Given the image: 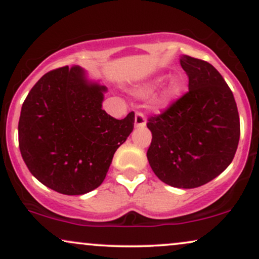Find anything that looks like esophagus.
Instances as JSON below:
<instances>
[{
    "mask_svg": "<svg viewBox=\"0 0 259 259\" xmlns=\"http://www.w3.org/2000/svg\"><path fill=\"white\" fill-rule=\"evenodd\" d=\"M146 126V119L142 113L138 112L135 115V127H145Z\"/></svg>",
    "mask_w": 259,
    "mask_h": 259,
    "instance_id": "1",
    "label": "esophagus"
}]
</instances>
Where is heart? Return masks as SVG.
I'll use <instances>...</instances> for the list:
<instances>
[{
	"mask_svg": "<svg viewBox=\"0 0 259 259\" xmlns=\"http://www.w3.org/2000/svg\"><path fill=\"white\" fill-rule=\"evenodd\" d=\"M165 78H167L165 75H157L152 79L147 80L144 84H141L135 89V95H138L140 97L150 96V95H152L153 92L164 82ZM185 88L186 82L183 76H173V78L169 79L162 88V90H160L157 99L154 100V106L159 109L168 108V107H170L183 96Z\"/></svg>",
	"mask_w": 259,
	"mask_h": 259,
	"instance_id": "obj_1",
	"label": "heart"
}]
</instances>
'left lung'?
Listing matches in <instances>:
<instances>
[{
    "instance_id": "left-lung-1",
    "label": "left lung",
    "mask_w": 259,
    "mask_h": 259,
    "mask_svg": "<svg viewBox=\"0 0 259 259\" xmlns=\"http://www.w3.org/2000/svg\"><path fill=\"white\" fill-rule=\"evenodd\" d=\"M180 64L189 92L148 119L147 159L163 183L194 189L229 167L239 145L240 118L233 92L212 64L186 55Z\"/></svg>"
}]
</instances>
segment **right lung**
Masks as SVG:
<instances>
[{
    "mask_svg": "<svg viewBox=\"0 0 259 259\" xmlns=\"http://www.w3.org/2000/svg\"><path fill=\"white\" fill-rule=\"evenodd\" d=\"M107 88L81 67L46 73L28 94L18 135L26 167L45 186L84 195L105 180L113 156L134 129L135 114L115 119L102 109Z\"/></svg>",
    "mask_w": 259,
    "mask_h": 259,
    "instance_id": "right-lung-1",
    "label": "right lung"
}]
</instances>
